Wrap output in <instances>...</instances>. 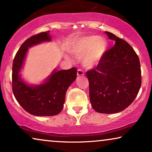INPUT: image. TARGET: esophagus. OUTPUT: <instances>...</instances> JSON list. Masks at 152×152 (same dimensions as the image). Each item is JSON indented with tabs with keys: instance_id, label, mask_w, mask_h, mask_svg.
Returning a JSON list of instances; mask_svg holds the SVG:
<instances>
[{
	"instance_id": "34e87169",
	"label": "esophagus",
	"mask_w": 152,
	"mask_h": 152,
	"mask_svg": "<svg viewBox=\"0 0 152 152\" xmlns=\"http://www.w3.org/2000/svg\"><path fill=\"white\" fill-rule=\"evenodd\" d=\"M84 75V71L82 69H78L77 72V75L80 77V76H83Z\"/></svg>"
}]
</instances>
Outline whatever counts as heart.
Listing matches in <instances>:
<instances>
[{
  "label": "heart",
  "instance_id": "1",
  "mask_svg": "<svg viewBox=\"0 0 152 152\" xmlns=\"http://www.w3.org/2000/svg\"><path fill=\"white\" fill-rule=\"evenodd\" d=\"M107 42L96 35L81 37L70 48V52L76 56H82L83 66L92 68L96 66L107 50Z\"/></svg>",
  "mask_w": 152,
  "mask_h": 152
}]
</instances>
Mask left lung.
I'll use <instances>...</instances> for the list:
<instances>
[{
	"mask_svg": "<svg viewBox=\"0 0 152 152\" xmlns=\"http://www.w3.org/2000/svg\"><path fill=\"white\" fill-rule=\"evenodd\" d=\"M105 33L115 44L86 75L93 109L109 114L122 111L134 102L141 86V70L133 48L115 34Z\"/></svg>",
	"mask_w": 152,
	"mask_h": 152,
	"instance_id": "obj_1",
	"label": "left lung"
}]
</instances>
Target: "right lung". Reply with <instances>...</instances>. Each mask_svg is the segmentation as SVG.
<instances>
[{
    "mask_svg": "<svg viewBox=\"0 0 152 152\" xmlns=\"http://www.w3.org/2000/svg\"><path fill=\"white\" fill-rule=\"evenodd\" d=\"M52 40L50 31L30 37L21 45L14 57L12 65V91L18 104L29 113L36 116H53L59 114L64 108L68 87L75 80L77 69L57 70L40 84H28L20 72L23 66L29 48Z\"/></svg>",
    "mask_w": 152,
    "mask_h": 152,
    "instance_id": "obj_1",
    "label": "right lung"
}]
</instances>
